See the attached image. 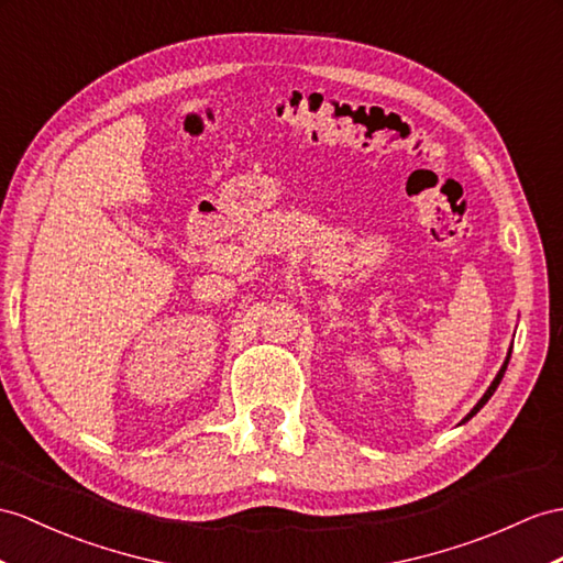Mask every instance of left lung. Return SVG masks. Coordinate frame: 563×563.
I'll return each mask as SVG.
<instances>
[{
  "mask_svg": "<svg viewBox=\"0 0 563 563\" xmlns=\"http://www.w3.org/2000/svg\"><path fill=\"white\" fill-rule=\"evenodd\" d=\"M509 358H511V353H509V355H506V363L501 365V369H499V375L495 377V382H492V385H489V389L485 391V396H483V399H479V401H477V406H475V408L471 410V413H468V416H465V420H471V418H473V416L477 413V410H479V408H483V406H485V404L489 401V396H492V394H495V389L499 387V382H501V377H504V373H506V365H509ZM465 420H463V422H465Z\"/></svg>",
  "mask_w": 563,
  "mask_h": 563,
  "instance_id": "1",
  "label": "left lung"
}]
</instances>
